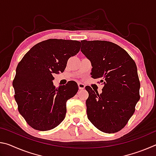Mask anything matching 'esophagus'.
<instances>
[{"mask_svg":"<svg viewBox=\"0 0 156 156\" xmlns=\"http://www.w3.org/2000/svg\"><path fill=\"white\" fill-rule=\"evenodd\" d=\"M78 88H79V89H81V90H83V89H84V87H85V85H84V84L83 83H78Z\"/></svg>","mask_w":156,"mask_h":156,"instance_id":"esophagus-1","label":"esophagus"}]
</instances>
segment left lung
Segmentation results:
<instances>
[{"label":"left lung","instance_id":"8db88e82","mask_svg":"<svg viewBox=\"0 0 156 156\" xmlns=\"http://www.w3.org/2000/svg\"><path fill=\"white\" fill-rule=\"evenodd\" d=\"M81 51L90 60L91 77L104 84L98 94L86 86L87 114L90 122L105 133L120 131L135 112L140 100L136 62L122 47L105 41H81Z\"/></svg>","mask_w":156,"mask_h":156}]
</instances>
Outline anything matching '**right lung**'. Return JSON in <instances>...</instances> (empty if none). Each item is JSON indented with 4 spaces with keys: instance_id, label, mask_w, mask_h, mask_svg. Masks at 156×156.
Masks as SVG:
<instances>
[{
    "instance_id": "1",
    "label": "right lung",
    "mask_w": 156,
    "mask_h": 156,
    "mask_svg": "<svg viewBox=\"0 0 156 156\" xmlns=\"http://www.w3.org/2000/svg\"><path fill=\"white\" fill-rule=\"evenodd\" d=\"M80 41L49 39L36 44L18 63L13 80L18 112L31 127L48 131L65 119L66 102L75 96V81L56 87L54 73L64 72L67 60L80 51Z\"/></svg>"
}]
</instances>
